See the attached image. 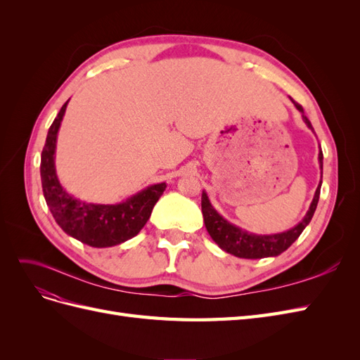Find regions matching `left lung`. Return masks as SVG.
Wrapping results in <instances>:
<instances>
[{
    "label": "left lung",
    "mask_w": 360,
    "mask_h": 360,
    "mask_svg": "<svg viewBox=\"0 0 360 360\" xmlns=\"http://www.w3.org/2000/svg\"><path fill=\"white\" fill-rule=\"evenodd\" d=\"M294 106L302 112V118L304 124H307L312 132V124L307 115L303 114V108L294 102ZM319 162L321 168V177H323V151L320 150L319 153ZM320 189H321V180L315 191V195L312 198V202L309 205V210L304 214L303 219L294 225L291 230L278 233V234H254L246 230H242L240 226L233 225L226 219L216 212L214 207L212 205L207 193L202 191L201 195V210L204 216V224L207 231H209L210 237L214 240V243L219 246L225 252L231 254L238 258H248V259H255V258H266V257H276L279 254L287 250L294 242L297 240V237L302 234V231L307 228V225L311 222L315 209H317L319 198H320Z\"/></svg>",
    "instance_id": "left-lung-1"
}]
</instances>
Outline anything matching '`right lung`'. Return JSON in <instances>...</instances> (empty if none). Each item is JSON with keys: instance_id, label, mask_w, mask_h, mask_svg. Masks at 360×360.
<instances>
[{"instance_id": "add662e5", "label": "right lung", "mask_w": 360, "mask_h": 360, "mask_svg": "<svg viewBox=\"0 0 360 360\" xmlns=\"http://www.w3.org/2000/svg\"><path fill=\"white\" fill-rule=\"evenodd\" d=\"M69 101L61 106L58 115L48 130L41 151L40 177L43 195L61 230L93 248H110L135 237L143 228L160 198L167 183L147 186L118 204L85 202L66 192L56 171L57 136Z\"/></svg>"}]
</instances>
